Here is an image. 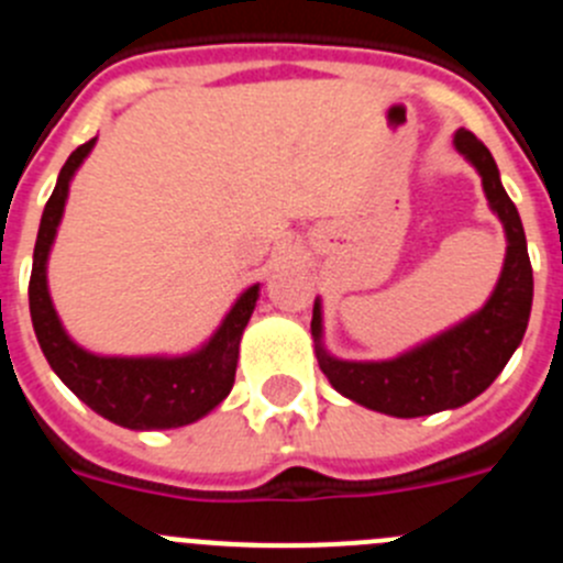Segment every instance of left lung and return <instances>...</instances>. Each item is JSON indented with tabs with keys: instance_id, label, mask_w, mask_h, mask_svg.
<instances>
[{
	"instance_id": "1",
	"label": "left lung",
	"mask_w": 563,
	"mask_h": 563,
	"mask_svg": "<svg viewBox=\"0 0 563 563\" xmlns=\"http://www.w3.org/2000/svg\"><path fill=\"white\" fill-rule=\"evenodd\" d=\"M454 145L478 170L489 206L506 231V261L493 297L478 313L401 357L354 363L321 346V305L313 302L310 332L321 371L338 393L393 418H420L462 407L487 390L526 335L533 302V272L520 214L500 184L498 165L473 131L460 129Z\"/></svg>"
}]
</instances>
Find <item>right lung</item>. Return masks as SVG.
Returning a JSON list of instances; mask_svg holds the SVG:
<instances>
[{
  "instance_id": "obj_1",
  "label": "right lung",
  "mask_w": 563,
  "mask_h": 563,
  "mask_svg": "<svg viewBox=\"0 0 563 563\" xmlns=\"http://www.w3.org/2000/svg\"><path fill=\"white\" fill-rule=\"evenodd\" d=\"M92 145L96 136L68 156L41 217L30 275V313L37 343L54 374L87 407L118 427L136 429V432L187 427L209 415L231 393L236 379L239 341L255 310L258 286H250L236 299L231 313L203 349L184 357H101L76 346L59 324L57 310L48 297L46 261L63 220L68 184Z\"/></svg>"
}]
</instances>
